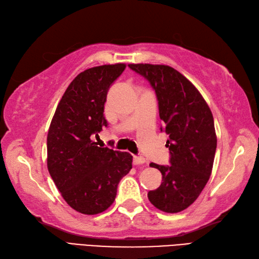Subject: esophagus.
I'll use <instances>...</instances> for the list:
<instances>
[{
	"mask_svg": "<svg viewBox=\"0 0 259 259\" xmlns=\"http://www.w3.org/2000/svg\"><path fill=\"white\" fill-rule=\"evenodd\" d=\"M133 162H134V165H143V163L146 162V160H145L143 156H134Z\"/></svg>",
	"mask_w": 259,
	"mask_h": 259,
	"instance_id": "1",
	"label": "esophagus"
}]
</instances>
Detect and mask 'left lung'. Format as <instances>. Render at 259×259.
Returning a JSON list of instances; mask_svg holds the SVG:
<instances>
[{
    "label": "left lung",
    "instance_id": "1",
    "mask_svg": "<svg viewBox=\"0 0 259 259\" xmlns=\"http://www.w3.org/2000/svg\"><path fill=\"white\" fill-rule=\"evenodd\" d=\"M128 67L153 87L160 130L169 136L170 165H149L161 172L162 182L148 192V199L160 211L181 212L198 199L212 172L218 142L212 112L197 88L176 69L150 64Z\"/></svg>",
    "mask_w": 259,
    "mask_h": 259
}]
</instances>
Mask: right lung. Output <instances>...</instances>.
Segmentation results:
<instances>
[{"mask_svg": "<svg viewBox=\"0 0 259 259\" xmlns=\"http://www.w3.org/2000/svg\"><path fill=\"white\" fill-rule=\"evenodd\" d=\"M125 64L87 69L75 77L57 106L47 135V167L62 198L88 215L114 202L117 185L130 172L133 156L97 146L92 136L108 126L104 103Z\"/></svg>", "mask_w": 259, "mask_h": 259, "instance_id": "right-lung-1", "label": "right lung"}]
</instances>
